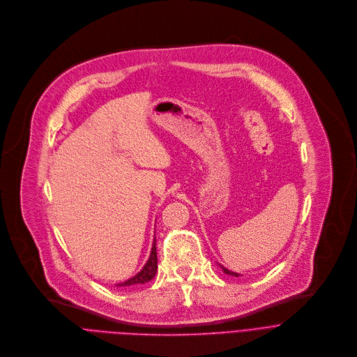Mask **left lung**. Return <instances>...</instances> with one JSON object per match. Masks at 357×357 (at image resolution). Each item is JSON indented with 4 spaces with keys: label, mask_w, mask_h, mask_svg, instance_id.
<instances>
[{
    "label": "left lung",
    "mask_w": 357,
    "mask_h": 357,
    "mask_svg": "<svg viewBox=\"0 0 357 357\" xmlns=\"http://www.w3.org/2000/svg\"><path fill=\"white\" fill-rule=\"evenodd\" d=\"M221 266V264H220ZM221 268H222V271L225 273V274H229V275H234V277H239L241 274H238V273H234V271H231V270H228L227 267H224V266H221Z\"/></svg>",
    "instance_id": "1"
}]
</instances>
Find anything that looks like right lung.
Segmentation results:
<instances>
[{"label": "right lung", "instance_id": "1", "mask_svg": "<svg viewBox=\"0 0 357 357\" xmlns=\"http://www.w3.org/2000/svg\"><path fill=\"white\" fill-rule=\"evenodd\" d=\"M158 271V253H156V239H153V245H152V252L151 256L146 261V264L142 267V270L130 277L129 280L123 281V282H118L115 284L116 287H132V286H139V284H145L148 281H151Z\"/></svg>", "mask_w": 357, "mask_h": 357}]
</instances>
